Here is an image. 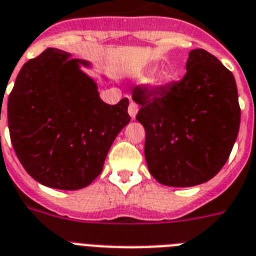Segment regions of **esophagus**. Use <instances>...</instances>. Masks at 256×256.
<instances>
[{
	"label": "esophagus",
	"instance_id": "1",
	"mask_svg": "<svg viewBox=\"0 0 256 256\" xmlns=\"http://www.w3.org/2000/svg\"><path fill=\"white\" fill-rule=\"evenodd\" d=\"M138 105H136V104L135 102H130V105H128V114H130V117L132 118V120H134L135 118V116H136V113H138Z\"/></svg>",
	"mask_w": 256,
	"mask_h": 256
}]
</instances>
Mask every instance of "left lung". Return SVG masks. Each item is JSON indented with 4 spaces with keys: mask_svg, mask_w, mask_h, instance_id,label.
Masks as SVG:
<instances>
[{
    "mask_svg": "<svg viewBox=\"0 0 256 256\" xmlns=\"http://www.w3.org/2000/svg\"><path fill=\"white\" fill-rule=\"evenodd\" d=\"M136 121L144 126L151 175L168 186H193L217 175L240 132L234 76L205 50L189 52L186 74L166 86H138Z\"/></svg>",
    "mask_w": 256,
    "mask_h": 256,
    "instance_id": "left-lung-1",
    "label": "left lung"
}]
</instances>
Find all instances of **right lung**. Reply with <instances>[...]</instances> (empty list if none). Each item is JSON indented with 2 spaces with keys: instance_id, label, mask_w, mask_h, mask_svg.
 I'll return each mask as SVG.
<instances>
[{
  "instance_id": "1",
  "label": "right lung",
  "mask_w": 256,
  "mask_h": 256,
  "mask_svg": "<svg viewBox=\"0 0 256 256\" xmlns=\"http://www.w3.org/2000/svg\"><path fill=\"white\" fill-rule=\"evenodd\" d=\"M70 54L47 48L24 64L8 100L10 139L27 174L46 186L76 190L101 174L114 139L130 122L128 100L100 98ZM1 120V118H0Z\"/></svg>"
}]
</instances>
